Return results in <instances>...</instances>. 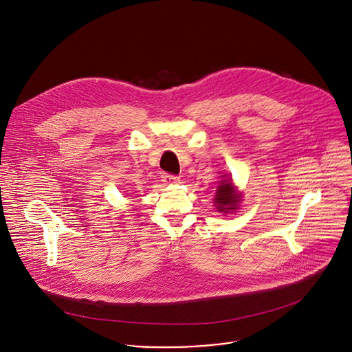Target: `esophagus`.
I'll list each match as a JSON object with an SVG mask.
<instances>
[{"instance_id": "obj_1", "label": "esophagus", "mask_w": 352, "mask_h": 352, "mask_svg": "<svg viewBox=\"0 0 352 352\" xmlns=\"http://www.w3.org/2000/svg\"><path fill=\"white\" fill-rule=\"evenodd\" d=\"M162 181L164 182V185H174V184L179 182V177L171 175V174H163Z\"/></svg>"}]
</instances>
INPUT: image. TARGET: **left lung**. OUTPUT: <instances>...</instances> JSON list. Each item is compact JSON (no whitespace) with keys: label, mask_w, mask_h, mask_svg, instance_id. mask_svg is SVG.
<instances>
[{"label":"left lung","mask_w":352,"mask_h":352,"mask_svg":"<svg viewBox=\"0 0 352 352\" xmlns=\"http://www.w3.org/2000/svg\"><path fill=\"white\" fill-rule=\"evenodd\" d=\"M241 202V195L236 192V188L232 185L231 178L220 181V185L216 190V197L213 204L217 208V212L228 214L238 209Z\"/></svg>","instance_id":"8db88e82"}]
</instances>
